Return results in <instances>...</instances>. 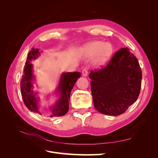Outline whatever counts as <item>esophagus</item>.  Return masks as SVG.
<instances>
[{"mask_svg":"<svg viewBox=\"0 0 158 158\" xmlns=\"http://www.w3.org/2000/svg\"><path fill=\"white\" fill-rule=\"evenodd\" d=\"M82 75L84 76H86L88 75V69L87 68H84L82 71Z\"/></svg>","mask_w":158,"mask_h":158,"instance_id":"esophagus-1","label":"esophagus"}]
</instances>
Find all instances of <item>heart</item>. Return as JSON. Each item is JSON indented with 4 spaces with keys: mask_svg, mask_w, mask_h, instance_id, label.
<instances>
[{
    "mask_svg": "<svg viewBox=\"0 0 158 158\" xmlns=\"http://www.w3.org/2000/svg\"><path fill=\"white\" fill-rule=\"evenodd\" d=\"M114 48L111 43L96 41L85 45L82 52L84 56L92 58L95 56L94 64L97 66H102L111 58Z\"/></svg>",
    "mask_w": 158,
    "mask_h": 158,
    "instance_id": "b5f03b06",
    "label": "heart"
}]
</instances>
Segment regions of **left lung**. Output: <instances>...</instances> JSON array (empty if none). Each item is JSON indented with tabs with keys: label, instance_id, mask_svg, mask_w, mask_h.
<instances>
[{
	"label": "left lung",
	"instance_id": "obj_1",
	"mask_svg": "<svg viewBox=\"0 0 158 158\" xmlns=\"http://www.w3.org/2000/svg\"><path fill=\"white\" fill-rule=\"evenodd\" d=\"M89 77L94 107L102 114H121L139 96L142 70L128 47L117 51L106 66L91 71Z\"/></svg>",
	"mask_w": 158,
	"mask_h": 158
}]
</instances>
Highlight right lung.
<instances>
[{
	"label": "right lung",
	"mask_w": 158,
	"mask_h": 158,
	"mask_svg": "<svg viewBox=\"0 0 158 158\" xmlns=\"http://www.w3.org/2000/svg\"><path fill=\"white\" fill-rule=\"evenodd\" d=\"M40 55L39 49L35 48H32L28 52L20 82V88L23 101L27 108L31 111L42 115L43 113L40 110L38 105L39 97H37V93L34 92L33 90L34 87L33 81L34 80V76L33 75V65L31 63V62L35 60ZM80 75L78 72L64 73L61 74L59 84L56 89V92L60 94V97L54 106L51 107V113L48 116L50 117L63 116L69 111L70 92L76 80L80 77Z\"/></svg>",
	"instance_id": "obj_1"
}]
</instances>
